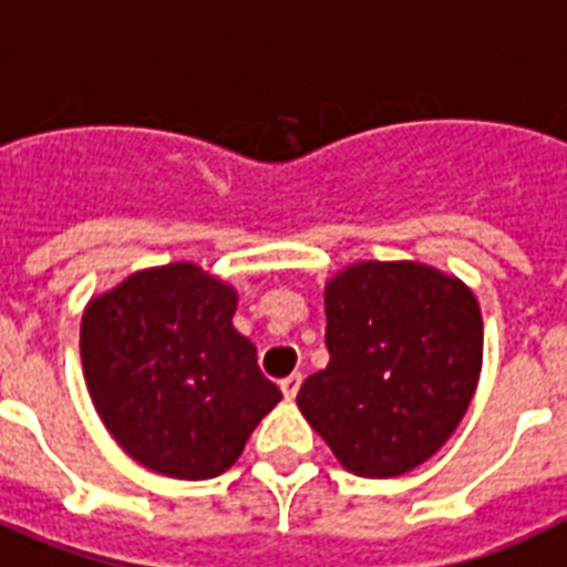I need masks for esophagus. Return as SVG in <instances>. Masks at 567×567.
<instances>
[{
	"label": "esophagus",
	"instance_id": "34e87169",
	"mask_svg": "<svg viewBox=\"0 0 567 567\" xmlns=\"http://www.w3.org/2000/svg\"><path fill=\"white\" fill-rule=\"evenodd\" d=\"M299 383H302V374H288V378L282 380V383H279V386H282V394H285V401H293V398H297V392H299Z\"/></svg>",
	"mask_w": 567,
	"mask_h": 567
}]
</instances>
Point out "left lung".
Returning <instances> with one entry per match:
<instances>
[{"mask_svg": "<svg viewBox=\"0 0 567 567\" xmlns=\"http://www.w3.org/2000/svg\"><path fill=\"white\" fill-rule=\"evenodd\" d=\"M328 365L297 394L346 470L392 478L453 435L482 372L473 291L417 261H363L326 288Z\"/></svg>", "mask_w": 567, "mask_h": 567, "instance_id": "8db88e82", "label": "left lung"}]
</instances>
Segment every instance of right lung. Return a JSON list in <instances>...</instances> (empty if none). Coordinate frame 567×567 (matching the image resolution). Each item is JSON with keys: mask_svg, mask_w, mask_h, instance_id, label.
<instances>
[{"mask_svg": "<svg viewBox=\"0 0 567 567\" xmlns=\"http://www.w3.org/2000/svg\"><path fill=\"white\" fill-rule=\"evenodd\" d=\"M233 313L230 285L187 261L132 274L85 308L80 354L94 409L152 473L216 478L282 401Z\"/></svg>", "mask_w": 567, "mask_h": 567, "instance_id": "1", "label": "right lung"}]
</instances>
